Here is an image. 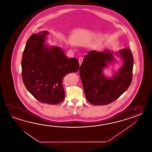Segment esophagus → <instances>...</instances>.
<instances>
[{
  "label": "esophagus",
  "mask_w": 152,
  "mask_h": 152,
  "mask_svg": "<svg viewBox=\"0 0 152 152\" xmlns=\"http://www.w3.org/2000/svg\"><path fill=\"white\" fill-rule=\"evenodd\" d=\"M83 58L82 57H80V58H79V65H80V66L81 65V64H82V62H83Z\"/></svg>",
  "instance_id": "esophagus-1"
}]
</instances>
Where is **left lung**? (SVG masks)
<instances>
[{"label": "left lung", "mask_w": 152, "mask_h": 152, "mask_svg": "<svg viewBox=\"0 0 152 152\" xmlns=\"http://www.w3.org/2000/svg\"><path fill=\"white\" fill-rule=\"evenodd\" d=\"M113 54L123 60V65L112 77H107L103 71L116 62ZM133 64L132 53L128 48L115 53L109 49L88 52L79 70L86 99L94 105H104L116 100L131 84Z\"/></svg>", "instance_id": "1"}]
</instances>
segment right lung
<instances>
[{
  "label": "right lung",
  "mask_w": 152,
  "mask_h": 152,
  "mask_svg": "<svg viewBox=\"0 0 152 152\" xmlns=\"http://www.w3.org/2000/svg\"><path fill=\"white\" fill-rule=\"evenodd\" d=\"M48 31L33 34L26 43L22 58V75L26 89L43 103L56 104L65 99L63 77L77 72V58H69L64 50L46 43Z\"/></svg>",
  "instance_id": "add662e5"
}]
</instances>
